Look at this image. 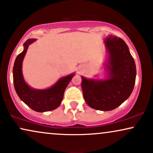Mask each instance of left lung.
Wrapping results in <instances>:
<instances>
[{
    "label": "left lung",
    "mask_w": 153,
    "mask_h": 153,
    "mask_svg": "<svg viewBox=\"0 0 153 153\" xmlns=\"http://www.w3.org/2000/svg\"><path fill=\"white\" fill-rule=\"evenodd\" d=\"M108 58L105 80L82 77V89L87 105L94 109L108 111L127 100L135 85L136 69L129 48L121 38L109 36L104 40Z\"/></svg>",
    "instance_id": "obj_1"
}]
</instances>
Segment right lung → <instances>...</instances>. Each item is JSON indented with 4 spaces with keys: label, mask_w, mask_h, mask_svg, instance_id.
<instances>
[{
    "label": "right lung",
    "mask_w": 153,
    "mask_h": 153,
    "mask_svg": "<svg viewBox=\"0 0 153 153\" xmlns=\"http://www.w3.org/2000/svg\"><path fill=\"white\" fill-rule=\"evenodd\" d=\"M36 39H28L24 42V50L16 58L13 66L14 86L18 97L28 107L37 112L50 111L59 106L64 97V91L74 73L60 78L56 84L46 89H35L30 87L24 80L22 62L28 46Z\"/></svg>",
    "instance_id": "obj_1"
}]
</instances>
